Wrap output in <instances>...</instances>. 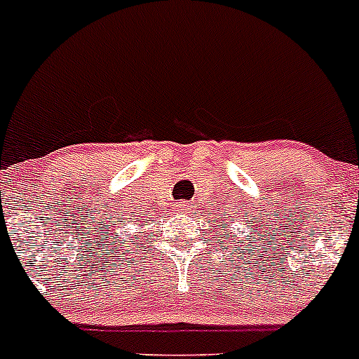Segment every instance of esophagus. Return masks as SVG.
Returning <instances> with one entry per match:
<instances>
[{
    "label": "esophagus",
    "instance_id": "esophagus-1",
    "mask_svg": "<svg viewBox=\"0 0 359 359\" xmlns=\"http://www.w3.org/2000/svg\"><path fill=\"white\" fill-rule=\"evenodd\" d=\"M174 210H176L177 214H187V212L190 210V207L187 205V203H177L176 207H174Z\"/></svg>",
    "mask_w": 359,
    "mask_h": 359
}]
</instances>
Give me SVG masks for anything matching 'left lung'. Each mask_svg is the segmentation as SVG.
Wrapping results in <instances>:
<instances>
[{
    "mask_svg": "<svg viewBox=\"0 0 359 359\" xmlns=\"http://www.w3.org/2000/svg\"><path fill=\"white\" fill-rule=\"evenodd\" d=\"M223 223H224V221H223ZM219 226H221V224H219ZM224 228H226V226H224Z\"/></svg>",
    "mask_w": 359,
    "mask_h": 359,
    "instance_id": "obj_1",
    "label": "left lung"
}]
</instances>
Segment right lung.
I'll use <instances>...</instances> for the list:
<instances>
[{
    "mask_svg": "<svg viewBox=\"0 0 359 359\" xmlns=\"http://www.w3.org/2000/svg\"><path fill=\"white\" fill-rule=\"evenodd\" d=\"M144 226H145V224H140V226H138V230H140V231H136V233H144V231H142V230H144ZM144 237H145V236H144ZM129 243L132 244L131 247L128 246ZM126 244H128V253L131 252L133 248H138V246H136L135 236H131V233H128V236H126V239L122 241V246H123V248H126ZM133 253H135V252H133Z\"/></svg>",
    "mask_w": 359,
    "mask_h": 359,
    "instance_id": "add662e5",
    "label": "right lung"
}]
</instances>
